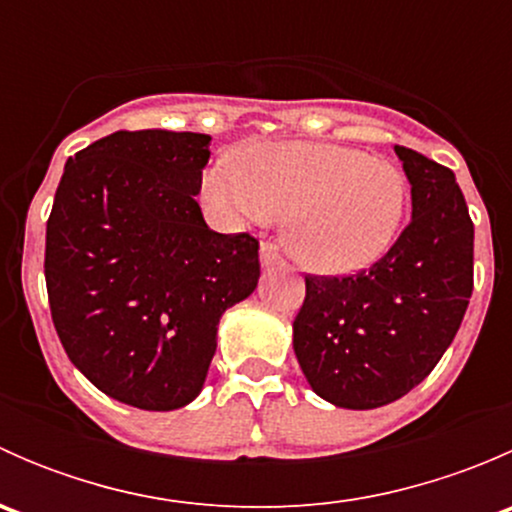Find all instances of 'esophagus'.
I'll list each match as a JSON object with an SVG mask.
<instances>
[{"label": "esophagus", "instance_id": "esophagus-1", "mask_svg": "<svg viewBox=\"0 0 512 512\" xmlns=\"http://www.w3.org/2000/svg\"><path fill=\"white\" fill-rule=\"evenodd\" d=\"M260 262L265 270H270V267H285V260L280 257V252H277L275 245H262L260 247Z\"/></svg>", "mask_w": 512, "mask_h": 512}]
</instances>
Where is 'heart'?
Listing matches in <instances>:
<instances>
[{
    "mask_svg": "<svg viewBox=\"0 0 512 512\" xmlns=\"http://www.w3.org/2000/svg\"><path fill=\"white\" fill-rule=\"evenodd\" d=\"M203 195L230 220H282L289 255L317 275H352L389 252L404 223L409 183L394 163L332 143H260L223 156Z\"/></svg>",
    "mask_w": 512,
    "mask_h": 512,
    "instance_id": "obj_1",
    "label": "heart"
}]
</instances>
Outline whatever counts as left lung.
<instances>
[{
	"mask_svg": "<svg viewBox=\"0 0 512 512\" xmlns=\"http://www.w3.org/2000/svg\"><path fill=\"white\" fill-rule=\"evenodd\" d=\"M394 151L411 183V223L369 270L304 277L292 324L309 386L339 409H379L421 384L473 292V223L456 175L411 148Z\"/></svg>",
	"mask_w": 512,
	"mask_h": 512,
	"instance_id": "obj_1",
	"label": "left lung"
}]
</instances>
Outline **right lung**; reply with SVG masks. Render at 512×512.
I'll use <instances>...</instances> for the list:
<instances>
[{
	"mask_svg": "<svg viewBox=\"0 0 512 512\" xmlns=\"http://www.w3.org/2000/svg\"><path fill=\"white\" fill-rule=\"evenodd\" d=\"M210 136L116 131L66 160L46 223L51 319L111 399L173 411L200 394L225 309L255 292L260 242L220 235L195 195Z\"/></svg>",
	"mask_w": 512,
	"mask_h": 512,
	"instance_id": "obj_1",
	"label": "right lung"
}]
</instances>
